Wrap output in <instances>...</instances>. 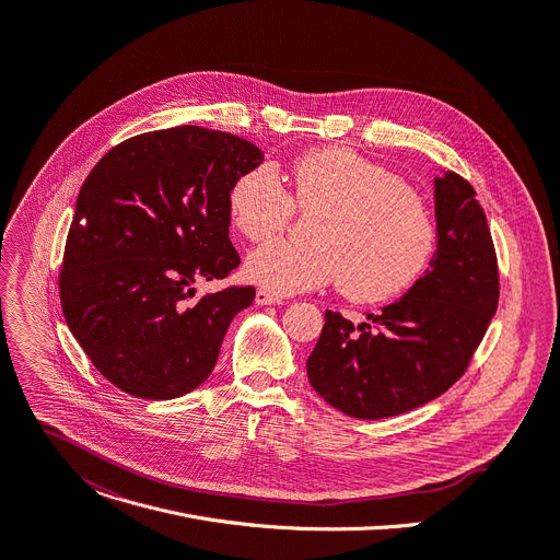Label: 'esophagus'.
Segmentation results:
<instances>
[{"mask_svg":"<svg viewBox=\"0 0 560 560\" xmlns=\"http://www.w3.org/2000/svg\"><path fill=\"white\" fill-rule=\"evenodd\" d=\"M254 301L259 303V306H283L285 299H281L279 294L270 292V290H257V296H254Z\"/></svg>","mask_w":560,"mask_h":560,"instance_id":"34e87169","label":"esophagus"}]
</instances>
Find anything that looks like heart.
Returning <instances> with one entry per match:
<instances>
[{"label": "heart", "mask_w": 560, "mask_h": 560, "mask_svg": "<svg viewBox=\"0 0 560 560\" xmlns=\"http://www.w3.org/2000/svg\"><path fill=\"white\" fill-rule=\"evenodd\" d=\"M296 208L317 212L313 241H270L245 261V277L277 294L337 281L354 301H386L429 268L438 228L427 202L386 167L343 147L313 149L292 165ZM294 203L275 165L243 172L228 191V214L247 241L277 236Z\"/></svg>", "instance_id": "heart-1"}]
</instances>
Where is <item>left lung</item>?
Wrapping results in <instances>:
<instances>
[{
  "instance_id": "obj_1",
  "label": "left lung",
  "mask_w": 560,
  "mask_h": 560,
  "mask_svg": "<svg viewBox=\"0 0 560 560\" xmlns=\"http://www.w3.org/2000/svg\"><path fill=\"white\" fill-rule=\"evenodd\" d=\"M438 247L431 268L371 324L326 311L308 358L313 388L337 411L382 420L413 411L460 380L498 308V264L476 189L433 178Z\"/></svg>"
}]
</instances>
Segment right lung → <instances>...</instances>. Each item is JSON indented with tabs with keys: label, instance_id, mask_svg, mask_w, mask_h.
I'll use <instances>...</instances> for the list:
<instances>
[{
	"label": "right lung",
	"instance_id": "add662e5",
	"mask_svg": "<svg viewBox=\"0 0 560 560\" xmlns=\"http://www.w3.org/2000/svg\"><path fill=\"white\" fill-rule=\"evenodd\" d=\"M264 151L194 125L133 136L86 176L67 236L60 301L86 358L120 390L174 399L214 371L230 322L254 301L225 279L241 259L228 191Z\"/></svg>",
	"mask_w": 560,
	"mask_h": 560
}]
</instances>
